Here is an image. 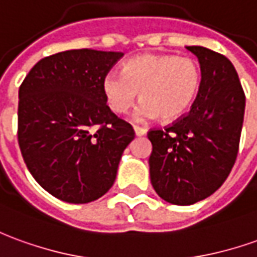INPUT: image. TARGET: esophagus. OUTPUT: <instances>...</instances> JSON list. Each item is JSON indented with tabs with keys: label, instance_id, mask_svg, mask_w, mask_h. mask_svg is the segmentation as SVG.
<instances>
[{
	"label": "esophagus",
	"instance_id": "1",
	"mask_svg": "<svg viewBox=\"0 0 257 257\" xmlns=\"http://www.w3.org/2000/svg\"><path fill=\"white\" fill-rule=\"evenodd\" d=\"M134 131H135V135L136 136H143V135H146V129L145 128H139V126H134Z\"/></svg>",
	"mask_w": 257,
	"mask_h": 257
}]
</instances>
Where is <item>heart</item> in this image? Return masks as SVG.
<instances>
[{
    "mask_svg": "<svg viewBox=\"0 0 257 257\" xmlns=\"http://www.w3.org/2000/svg\"><path fill=\"white\" fill-rule=\"evenodd\" d=\"M202 86V68L189 57L175 54H145L126 61L122 73L110 72L103 80L107 104L115 114L128 112L139 91L143 103L136 121H174L186 114Z\"/></svg>",
    "mask_w": 257,
    "mask_h": 257,
    "instance_id": "heart-1",
    "label": "heart"
}]
</instances>
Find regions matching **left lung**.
<instances>
[{"instance_id":"left-lung-1","label":"left lung","mask_w":257,"mask_h":257,"mask_svg":"<svg viewBox=\"0 0 257 257\" xmlns=\"http://www.w3.org/2000/svg\"><path fill=\"white\" fill-rule=\"evenodd\" d=\"M186 48L202 68L196 100L188 115L147 134L154 191L178 206L203 200L224 184L236 160L245 114V93L231 61L206 47Z\"/></svg>"}]
</instances>
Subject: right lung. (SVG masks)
I'll return each mask as SVG.
<instances>
[{
    "label": "right lung",
    "mask_w": 257,
    "mask_h": 257,
    "mask_svg": "<svg viewBox=\"0 0 257 257\" xmlns=\"http://www.w3.org/2000/svg\"><path fill=\"white\" fill-rule=\"evenodd\" d=\"M123 55L69 50L36 64L19 87L18 142L33 178L60 200L89 203L114 185L134 128L110 110L103 80Z\"/></svg>",
    "instance_id": "obj_1"
}]
</instances>
